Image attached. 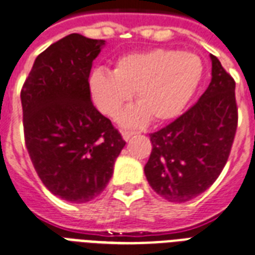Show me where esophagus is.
<instances>
[{"instance_id": "esophagus-1", "label": "esophagus", "mask_w": 255, "mask_h": 255, "mask_svg": "<svg viewBox=\"0 0 255 255\" xmlns=\"http://www.w3.org/2000/svg\"><path fill=\"white\" fill-rule=\"evenodd\" d=\"M133 135H135V132H126V131L122 132V136H123V139H124V140H126V141L129 140V139H131V137H132V136H133Z\"/></svg>"}]
</instances>
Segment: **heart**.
I'll return each mask as SVG.
<instances>
[{
	"mask_svg": "<svg viewBox=\"0 0 255 255\" xmlns=\"http://www.w3.org/2000/svg\"><path fill=\"white\" fill-rule=\"evenodd\" d=\"M202 76L203 63L198 54L156 48L124 54L112 72L95 69L89 76V92L110 118H116L136 92L137 106L128 108L120 123L140 127L149 118L156 123L176 118L197 92Z\"/></svg>",
	"mask_w": 255,
	"mask_h": 255,
	"instance_id": "obj_1",
	"label": "heart"
}]
</instances>
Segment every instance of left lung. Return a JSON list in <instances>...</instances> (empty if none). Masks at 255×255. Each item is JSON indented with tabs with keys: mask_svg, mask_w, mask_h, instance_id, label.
<instances>
[{
	"mask_svg": "<svg viewBox=\"0 0 255 255\" xmlns=\"http://www.w3.org/2000/svg\"><path fill=\"white\" fill-rule=\"evenodd\" d=\"M211 58V81L188 111L149 135L145 178L168 202H187L217 180L230 155L238 123L236 81Z\"/></svg>",
	"mask_w": 255,
	"mask_h": 255,
	"instance_id": "1",
	"label": "left lung"
}]
</instances>
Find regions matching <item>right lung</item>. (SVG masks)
I'll list each match as a JSON object with an SVG mask.
<instances>
[{
  "instance_id": "1",
  "label": "right lung",
  "mask_w": 255,
  "mask_h": 255,
  "mask_svg": "<svg viewBox=\"0 0 255 255\" xmlns=\"http://www.w3.org/2000/svg\"><path fill=\"white\" fill-rule=\"evenodd\" d=\"M104 40L72 33L34 60L21 91L25 144L56 197L85 203L100 195L126 141L95 108L89 73Z\"/></svg>"
}]
</instances>
